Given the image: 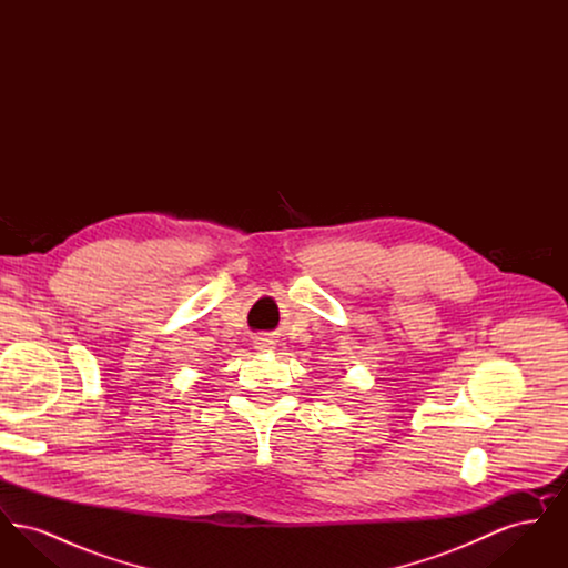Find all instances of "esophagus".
I'll use <instances>...</instances> for the list:
<instances>
[{
	"instance_id": "1",
	"label": "esophagus",
	"mask_w": 568,
	"mask_h": 568,
	"mask_svg": "<svg viewBox=\"0 0 568 568\" xmlns=\"http://www.w3.org/2000/svg\"><path fill=\"white\" fill-rule=\"evenodd\" d=\"M255 347H257L260 352H268V349L274 347V341H272L268 334H257V336H255Z\"/></svg>"
}]
</instances>
